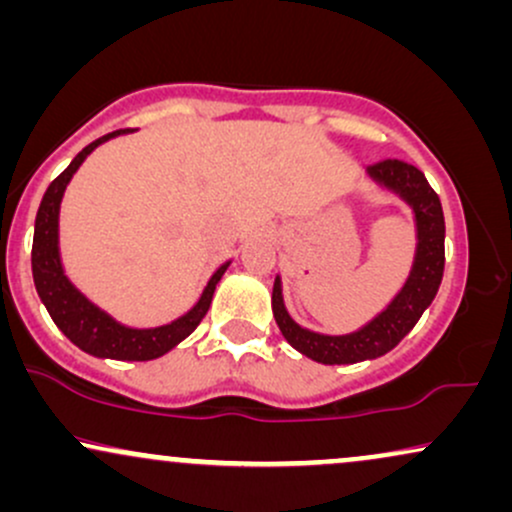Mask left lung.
<instances>
[{"label":"left lung","mask_w":512,"mask_h":512,"mask_svg":"<svg viewBox=\"0 0 512 512\" xmlns=\"http://www.w3.org/2000/svg\"><path fill=\"white\" fill-rule=\"evenodd\" d=\"M366 173L378 185L387 187L395 195L414 209L416 219V255L414 267H411L407 284L392 298V303L378 317L368 322L361 330L351 334H317L303 330L301 325L291 320L286 313L284 296H281V279H274L272 291V313L281 334L293 349L301 351L303 356L313 358L325 366H342V363H358L368 358L385 356L402 342L407 334L414 330L419 317L436 298L440 279H443L445 267V219L440 199L433 187L428 185L419 168L411 163L399 161V158H385V161L373 163Z\"/></svg>","instance_id":"8db88e82"}]
</instances>
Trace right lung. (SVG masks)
<instances>
[{
    "mask_svg": "<svg viewBox=\"0 0 512 512\" xmlns=\"http://www.w3.org/2000/svg\"><path fill=\"white\" fill-rule=\"evenodd\" d=\"M129 132V129H117V132L105 134V137L96 139L81 149L74 156V161L50 182L45 190L43 202L38 207V216H35V233H33V250H31V267H33V281L35 291H38L40 301L52 317L57 327H60L64 337L69 342L79 346L86 354L98 358H115V361H151L168 354L173 346H178L182 339L190 337L207 315L211 296H214L216 284L221 281L223 272L228 264H221L209 284L204 286L202 296L195 303V308L187 310L185 315L173 320L170 325L151 327V330H134V327H125L113 320L105 310L93 305L81 293L72 281L67 279L60 260V204L62 195L67 190L72 175L79 170L84 158L91 154L96 146H101L108 139L117 137V134Z\"/></svg>",
    "mask_w": 512,
    "mask_h": 512,
    "instance_id": "add662e5",
    "label": "right lung"
}]
</instances>
